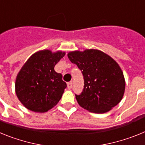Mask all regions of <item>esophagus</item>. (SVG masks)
<instances>
[{
    "label": "esophagus",
    "mask_w": 145,
    "mask_h": 145,
    "mask_svg": "<svg viewBox=\"0 0 145 145\" xmlns=\"http://www.w3.org/2000/svg\"><path fill=\"white\" fill-rule=\"evenodd\" d=\"M72 86V82L70 81L69 82V83H67V88H68L69 89H71Z\"/></svg>",
    "instance_id": "1"
}]
</instances>
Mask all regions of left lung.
Masks as SVG:
<instances>
[{
	"instance_id": "obj_1",
	"label": "left lung",
	"mask_w": 145,
	"mask_h": 145,
	"mask_svg": "<svg viewBox=\"0 0 145 145\" xmlns=\"http://www.w3.org/2000/svg\"><path fill=\"white\" fill-rule=\"evenodd\" d=\"M67 57L84 75V90L80 95H75L80 107L94 113H105L121 101L125 78L121 68L112 57L92 48L70 52Z\"/></svg>"
}]
</instances>
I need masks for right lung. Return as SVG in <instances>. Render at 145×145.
Instances as JSON below:
<instances>
[{
    "mask_svg": "<svg viewBox=\"0 0 145 145\" xmlns=\"http://www.w3.org/2000/svg\"><path fill=\"white\" fill-rule=\"evenodd\" d=\"M65 52L45 49L33 54L18 72L15 82L16 97L23 105L35 112H46L57 105L67 84L55 65Z\"/></svg>",
    "mask_w": 145,
    "mask_h": 145,
    "instance_id": "add662e5",
    "label": "right lung"
}]
</instances>
